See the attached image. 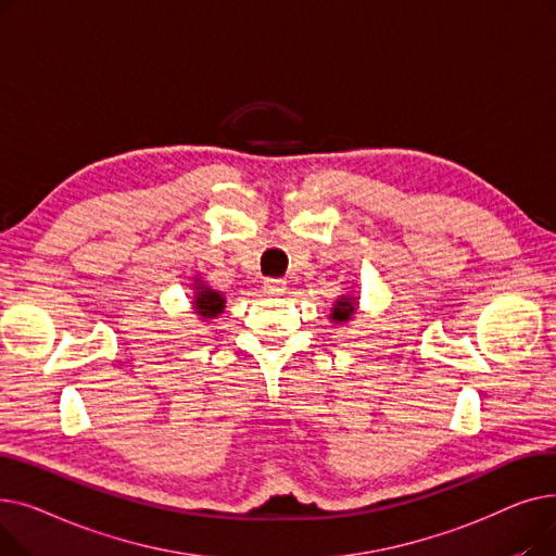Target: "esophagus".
Masks as SVG:
<instances>
[{"label":"esophagus","mask_w":556,"mask_h":556,"mask_svg":"<svg viewBox=\"0 0 556 556\" xmlns=\"http://www.w3.org/2000/svg\"><path fill=\"white\" fill-rule=\"evenodd\" d=\"M263 293H266V295H283L286 293V281L283 279H266V281H263Z\"/></svg>","instance_id":"obj_1"}]
</instances>
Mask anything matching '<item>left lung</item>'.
I'll return each mask as SVG.
<instances>
[{
  "instance_id": "8db88e82",
  "label": "left lung",
  "mask_w": 556,
  "mask_h": 556,
  "mask_svg": "<svg viewBox=\"0 0 556 556\" xmlns=\"http://www.w3.org/2000/svg\"><path fill=\"white\" fill-rule=\"evenodd\" d=\"M356 313V298L352 295H342L336 306L331 308V319L336 325H342V323H349V319L354 317Z\"/></svg>"
}]
</instances>
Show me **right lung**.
<instances>
[{
	"instance_id": "right-lung-1",
	"label": "right lung",
	"mask_w": 556,
	"mask_h": 556,
	"mask_svg": "<svg viewBox=\"0 0 556 556\" xmlns=\"http://www.w3.org/2000/svg\"><path fill=\"white\" fill-rule=\"evenodd\" d=\"M193 281H195L193 283L195 295H193V302H191L193 311L200 317H207V319L218 317V313H223V308H225V298H223L220 290H214L212 286L204 283L200 277H195Z\"/></svg>"
}]
</instances>
